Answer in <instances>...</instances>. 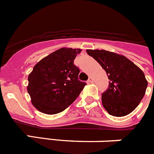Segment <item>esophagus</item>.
Here are the masks:
<instances>
[{
    "instance_id": "obj_1",
    "label": "esophagus",
    "mask_w": 154,
    "mask_h": 154,
    "mask_svg": "<svg viewBox=\"0 0 154 154\" xmlns=\"http://www.w3.org/2000/svg\"><path fill=\"white\" fill-rule=\"evenodd\" d=\"M88 82H89V83H92V82H93V79H92V77H89V79H88Z\"/></svg>"
}]
</instances>
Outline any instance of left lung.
<instances>
[{"instance_id": "1", "label": "left lung", "mask_w": 154, "mask_h": 154, "mask_svg": "<svg viewBox=\"0 0 154 154\" xmlns=\"http://www.w3.org/2000/svg\"><path fill=\"white\" fill-rule=\"evenodd\" d=\"M97 61L107 75L109 87L102 94L103 106L110 115L124 116L137 107L147 87L144 73L123 55L106 50L86 51Z\"/></svg>"}]
</instances>
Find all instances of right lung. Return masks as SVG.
Segmentation results:
<instances>
[{
    "instance_id": "obj_1",
    "label": "right lung",
    "mask_w": 154,
    "mask_h": 154,
    "mask_svg": "<svg viewBox=\"0 0 154 154\" xmlns=\"http://www.w3.org/2000/svg\"><path fill=\"white\" fill-rule=\"evenodd\" d=\"M81 49L62 48L36 64L28 75V92L37 109L53 115L69 106L85 82L79 80V69L74 65Z\"/></svg>"
}]
</instances>
